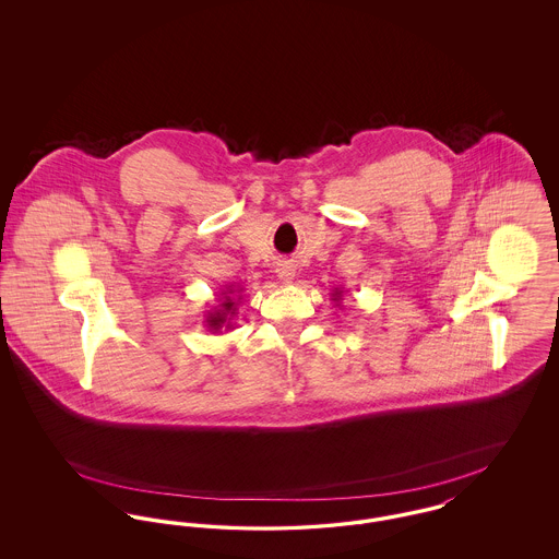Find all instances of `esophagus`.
<instances>
[{
  "mask_svg": "<svg viewBox=\"0 0 559 559\" xmlns=\"http://www.w3.org/2000/svg\"><path fill=\"white\" fill-rule=\"evenodd\" d=\"M276 274H278V278L283 281V283H293V276H295V266H293L292 262H281L278 267H276Z\"/></svg>",
  "mask_w": 559,
  "mask_h": 559,
  "instance_id": "1",
  "label": "esophagus"
}]
</instances>
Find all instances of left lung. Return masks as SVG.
<instances>
[{"instance_id": "8db88e82", "label": "left lung", "mask_w": 559, "mask_h": 559, "mask_svg": "<svg viewBox=\"0 0 559 559\" xmlns=\"http://www.w3.org/2000/svg\"><path fill=\"white\" fill-rule=\"evenodd\" d=\"M342 297H344V289H333L331 299L335 301V306H342Z\"/></svg>"}]
</instances>
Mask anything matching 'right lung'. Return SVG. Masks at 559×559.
Here are the masks:
<instances>
[{
	"mask_svg": "<svg viewBox=\"0 0 559 559\" xmlns=\"http://www.w3.org/2000/svg\"><path fill=\"white\" fill-rule=\"evenodd\" d=\"M242 289H235L233 285H228L224 292H219V306H215V310L213 312H207V319H205V324H207V329L212 331V333H219V329L226 324V329H230L233 324H230V320L233 317H237V301L242 299V295H240Z\"/></svg>",
	"mask_w": 559,
	"mask_h": 559,
	"instance_id": "add662e5",
	"label": "right lung"
}]
</instances>
